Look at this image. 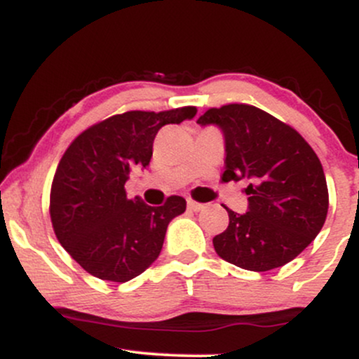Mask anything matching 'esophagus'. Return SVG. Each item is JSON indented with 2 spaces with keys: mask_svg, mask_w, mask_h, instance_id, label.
Returning a JSON list of instances; mask_svg holds the SVG:
<instances>
[{
  "mask_svg": "<svg viewBox=\"0 0 359 359\" xmlns=\"http://www.w3.org/2000/svg\"><path fill=\"white\" fill-rule=\"evenodd\" d=\"M187 209H191V211H194V212H199L204 209V204L197 203V201H194V199H187Z\"/></svg>",
  "mask_w": 359,
  "mask_h": 359,
  "instance_id": "1",
  "label": "esophagus"
}]
</instances>
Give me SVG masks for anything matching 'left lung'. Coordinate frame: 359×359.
Returning a JSON list of instances; mask_svg holds the SVG:
<instances>
[{"label":"left lung","mask_w":359,"mask_h":359,"mask_svg":"<svg viewBox=\"0 0 359 359\" xmlns=\"http://www.w3.org/2000/svg\"><path fill=\"white\" fill-rule=\"evenodd\" d=\"M199 125L224 133L221 179H246L248 211L226 208L229 224L214 236L222 259L251 271H269L292 262L323 229L329 192L319 156L302 135L266 111L233 102L209 108Z\"/></svg>","instance_id":"obj_1"}]
</instances>
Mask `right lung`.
<instances>
[{
  "label": "right lung",
  "instance_id": "add662e5",
  "mask_svg": "<svg viewBox=\"0 0 359 359\" xmlns=\"http://www.w3.org/2000/svg\"><path fill=\"white\" fill-rule=\"evenodd\" d=\"M196 106L168 111H126L89 126L62 155L50 189L57 240L88 273L128 282L158 258L168 222L185 211V199L148 205L126 196L133 168L147 167L154 140L165 125L196 116Z\"/></svg>",
  "mask_w": 359,
  "mask_h": 359
}]
</instances>
